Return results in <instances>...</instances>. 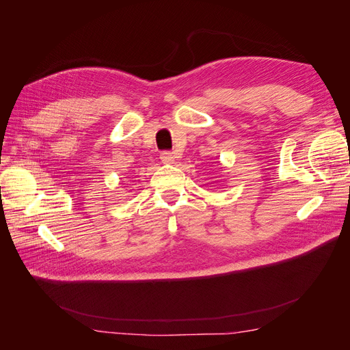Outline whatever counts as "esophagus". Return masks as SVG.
Returning <instances> with one entry per match:
<instances>
[{
    "mask_svg": "<svg viewBox=\"0 0 350 350\" xmlns=\"http://www.w3.org/2000/svg\"><path fill=\"white\" fill-rule=\"evenodd\" d=\"M174 159H175V156L172 152H162L161 153V161L163 163H172Z\"/></svg>",
    "mask_w": 350,
    "mask_h": 350,
    "instance_id": "esophagus-1",
    "label": "esophagus"
}]
</instances>
